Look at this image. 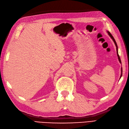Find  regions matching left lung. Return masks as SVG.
<instances>
[{"mask_svg": "<svg viewBox=\"0 0 129 129\" xmlns=\"http://www.w3.org/2000/svg\"><path fill=\"white\" fill-rule=\"evenodd\" d=\"M107 33H108V34H109V35L110 36V37L111 38V39H112V40H113V42H114V44H115V45H116V50H117V56H118V60H119V61L120 62V63H121L120 58V57H119V54H118V46H117V44L115 40H114V37H113V36L112 35H111V34L109 32V31H107ZM121 75H120V78L121 77V76H122V68H121Z\"/></svg>", "mask_w": 129, "mask_h": 129, "instance_id": "8db88e82", "label": "left lung"}]
</instances>
